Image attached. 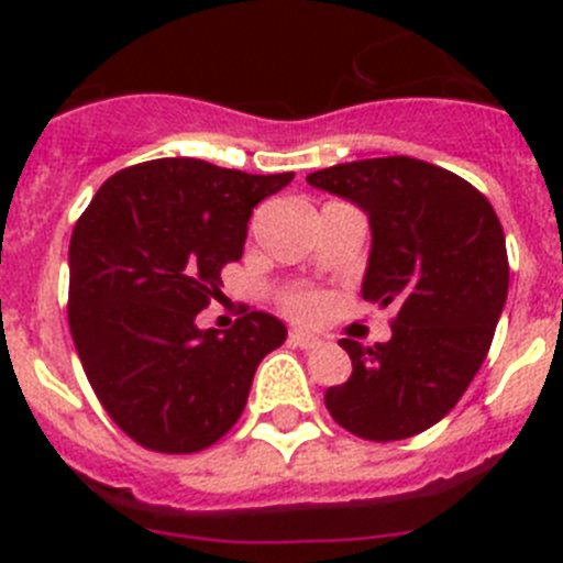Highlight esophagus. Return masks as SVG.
Listing matches in <instances>:
<instances>
[{
  "label": "esophagus",
  "mask_w": 563,
  "mask_h": 563,
  "mask_svg": "<svg viewBox=\"0 0 563 563\" xmlns=\"http://www.w3.org/2000/svg\"><path fill=\"white\" fill-rule=\"evenodd\" d=\"M290 343H292V346H301V350H316L318 343H321V338H318L316 332H310V330H292L290 332Z\"/></svg>",
  "instance_id": "esophagus-1"
}]
</instances>
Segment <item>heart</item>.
<instances>
[{"label":"heart","mask_w":563,"mask_h":563,"mask_svg":"<svg viewBox=\"0 0 563 563\" xmlns=\"http://www.w3.org/2000/svg\"><path fill=\"white\" fill-rule=\"evenodd\" d=\"M318 301L312 292H292L290 298H287V310L296 312V316H316L318 312Z\"/></svg>","instance_id":"obj_1"}]
</instances>
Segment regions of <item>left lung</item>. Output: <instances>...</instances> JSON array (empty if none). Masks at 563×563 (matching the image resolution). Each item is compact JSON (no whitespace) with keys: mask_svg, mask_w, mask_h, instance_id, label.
Wrapping results in <instances>:
<instances>
[{"mask_svg":"<svg viewBox=\"0 0 563 563\" xmlns=\"http://www.w3.org/2000/svg\"><path fill=\"white\" fill-rule=\"evenodd\" d=\"M355 202L372 228L361 296L395 307L391 338H343L352 375L324 395L363 440H406L449 415L485 361L507 298V247L494 206L456 174L415 157H375L307 174Z\"/></svg>","mask_w":563,"mask_h":563,"instance_id":"left-lung-1","label":"left lung"}]
</instances>
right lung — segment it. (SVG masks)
Listing matches in <instances>:
<instances>
[{
	"instance_id": "1",
	"label": "right lung",
	"mask_w": 563,
	"mask_h": 563,
	"mask_svg": "<svg viewBox=\"0 0 563 563\" xmlns=\"http://www.w3.org/2000/svg\"><path fill=\"white\" fill-rule=\"evenodd\" d=\"M292 180L194 157L112 174L69 239V332L98 400L134 442L194 454L225 437L256 366L287 327L247 312L200 330L222 267L245 251L253 208Z\"/></svg>"
}]
</instances>
